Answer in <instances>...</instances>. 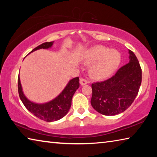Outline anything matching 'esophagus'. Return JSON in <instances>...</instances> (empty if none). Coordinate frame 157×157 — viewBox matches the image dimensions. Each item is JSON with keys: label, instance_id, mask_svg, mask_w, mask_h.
Wrapping results in <instances>:
<instances>
[{"label": "esophagus", "instance_id": "34e87169", "mask_svg": "<svg viewBox=\"0 0 157 157\" xmlns=\"http://www.w3.org/2000/svg\"><path fill=\"white\" fill-rule=\"evenodd\" d=\"M79 83L82 85V86H84V85H86L89 83V82L86 80V79H83V78H81L80 80H79Z\"/></svg>", "mask_w": 157, "mask_h": 157}]
</instances>
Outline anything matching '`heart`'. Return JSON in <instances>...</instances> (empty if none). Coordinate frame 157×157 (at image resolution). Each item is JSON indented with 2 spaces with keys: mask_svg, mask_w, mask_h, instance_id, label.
<instances>
[{
  "mask_svg": "<svg viewBox=\"0 0 157 157\" xmlns=\"http://www.w3.org/2000/svg\"><path fill=\"white\" fill-rule=\"evenodd\" d=\"M84 59L89 63H94L91 68L92 75L95 78L103 79L109 78L118 67L121 55L116 50L98 45L86 50Z\"/></svg>",
  "mask_w": 157,
  "mask_h": 157,
  "instance_id": "obj_1",
  "label": "heart"
}]
</instances>
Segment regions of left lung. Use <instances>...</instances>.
<instances>
[{
    "instance_id": "obj_1",
    "label": "left lung",
    "mask_w": 157,
    "mask_h": 157,
    "mask_svg": "<svg viewBox=\"0 0 157 157\" xmlns=\"http://www.w3.org/2000/svg\"><path fill=\"white\" fill-rule=\"evenodd\" d=\"M129 62L107 80L92 84L91 104L98 113L115 116L134 102L142 80V71L136 55L129 50Z\"/></svg>"
}]
</instances>
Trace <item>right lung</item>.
Returning a JSON list of instances; mask_svg holds the SVG:
<instances>
[{
    "label": "right lung",
    "mask_w": 157,
    "mask_h": 157,
    "mask_svg": "<svg viewBox=\"0 0 157 157\" xmlns=\"http://www.w3.org/2000/svg\"><path fill=\"white\" fill-rule=\"evenodd\" d=\"M54 41L46 42L36 47L30 52L39 49H48L52 46ZM79 78H75L68 82L63 91L57 96L49 102L36 103L28 99L23 91L20 77L18 78V90L21 100L26 109L37 118L46 122L59 120L68 113L71 107V102L74 94L79 86Z\"/></svg>",
    "instance_id": "add662e5"
}]
</instances>
